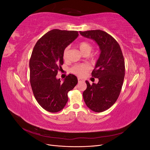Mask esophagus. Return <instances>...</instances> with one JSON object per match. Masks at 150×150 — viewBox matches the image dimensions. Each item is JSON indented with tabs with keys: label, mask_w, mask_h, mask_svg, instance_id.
I'll return each instance as SVG.
<instances>
[{
	"label": "esophagus",
	"mask_w": 150,
	"mask_h": 150,
	"mask_svg": "<svg viewBox=\"0 0 150 150\" xmlns=\"http://www.w3.org/2000/svg\"><path fill=\"white\" fill-rule=\"evenodd\" d=\"M78 82L79 83H81V82H83V81H84V80L83 79H81V78H78Z\"/></svg>",
	"instance_id": "esophagus-1"
}]
</instances>
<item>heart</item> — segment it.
Here are the masks:
<instances>
[{
    "instance_id": "1",
    "label": "heart",
    "mask_w": 150,
    "mask_h": 150,
    "mask_svg": "<svg viewBox=\"0 0 150 150\" xmlns=\"http://www.w3.org/2000/svg\"><path fill=\"white\" fill-rule=\"evenodd\" d=\"M79 49L80 51L84 54H89L93 49V45L88 41H82L79 44ZM68 51L69 47H66L63 52V58L64 60H66L68 55ZM89 69V67L86 64H77L71 68V72L72 73L78 76H82L84 75Z\"/></svg>"
}]
</instances>
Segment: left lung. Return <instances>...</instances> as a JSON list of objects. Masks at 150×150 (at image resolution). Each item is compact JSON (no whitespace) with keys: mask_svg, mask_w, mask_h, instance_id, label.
Segmentation results:
<instances>
[{"mask_svg":"<svg viewBox=\"0 0 150 150\" xmlns=\"http://www.w3.org/2000/svg\"><path fill=\"white\" fill-rule=\"evenodd\" d=\"M85 38L94 40L101 54L91 75L98 78V84H90L83 92L84 101L90 110L101 112L107 110L118 98L123 84L125 64L119 44L111 35L101 30L81 32Z\"/></svg>","mask_w":150,"mask_h":150,"instance_id":"obj_1","label":"left lung"}]
</instances>
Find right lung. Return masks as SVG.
<instances>
[{
  "mask_svg": "<svg viewBox=\"0 0 150 150\" xmlns=\"http://www.w3.org/2000/svg\"><path fill=\"white\" fill-rule=\"evenodd\" d=\"M76 30L52 29L36 42L29 61L30 83L36 101L45 110L57 112L64 108L67 93L78 83L69 74L64 82L56 79L64 63V49L78 38Z\"/></svg>",
  "mask_w": 150,
  "mask_h": 150,
  "instance_id": "1",
  "label": "right lung"
}]
</instances>
